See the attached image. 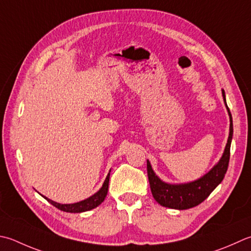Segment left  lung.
Segmentation results:
<instances>
[{"label": "left lung", "mask_w": 251, "mask_h": 251, "mask_svg": "<svg viewBox=\"0 0 251 251\" xmlns=\"http://www.w3.org/2000/svg\"><path fill=\"white\" fill-rule=\"evenodd\" d=\"M222 96L229 115V135L222 158L220 159L218 164H215L210 170V172L191 183L173 185L162 181L152 170L150 162L147 161V172H148L152 196L156 202L163 207L177 210H186L196 207L209 197V195L217 188V186L223 180L225 174H226L229 162L230 142L233 138V120L226 104L224 90H222Z\"/></svg>", "instance_id": "obj_1"}]
</instances>
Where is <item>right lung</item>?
I'll return each instance as SVG.
<instances>
[{
  "label": "right lung",
  "mask_w": 251,
  "mask_h": 251,
  "mask_svg": "<svg viewBox=\"0 0 251 251\" xmlns=\"http://www.w3.org/2000/svg\"><path fill=\"white\" fill-rule=\"evenodd\" d=\"M109 180H110V173L107 174L104 183H103L102 187L100 188L99 191H97V193L95 195H92L91 197L87 198L82 201H79V202H76V203L62 204V203H57V202H55V201H53L47 197H44V196H42V197L44 199H47L49 202L54 205V207L60 209L61 211H64V212H71V213L85 212V211H89V210L97 208L98 205L101 204L103 201H104L106 195H107V189H109Z\"/></svg>",
  "instance_id": "1"
}]
</instances>
